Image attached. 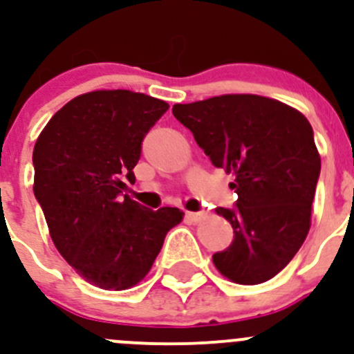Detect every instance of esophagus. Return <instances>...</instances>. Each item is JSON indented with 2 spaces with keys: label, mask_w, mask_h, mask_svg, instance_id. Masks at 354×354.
Masks as SVG:
<instances>
[{
  "label": "esophagus",
  "mask_w": 354,
  "mask_h": 354,
  "mask_svg": "<svg viewBox=\"0 0 354 354\" xmlns=\"http://www.w3.org/2000/svg\"><path fill=\"white\" fill-rule=\"evenodd\" d=\"M185 218H187L189 222H192V223H199V222H203V220L206 218V213H205V212L187 213V215H185Z\"/></svg>",
  "instance_id": "1"
}]
</instances>
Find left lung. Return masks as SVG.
<instances>
[{
  "mask_svg": "<svg viewBox=\"0 0 354 354\" xmlns=\"http://www.w3.org/2000/svg\"><path fill=\"white\" fill-rule=\"evenodd\" d=\"M172 113L213 165L236 178V209L216 208L232 225L234 241L213 254V265L236 284L270 281L295 258L311 225L320 155L310 122L258 94L174 104Z\"/></svg>",
  "mask_w": 354,
  "mask_h": 354,
  "instance_id": "1",
  "label": "left lung"
}]
</instances>
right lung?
Here are the masks:
<instances>
[{"label": "right lung", "instance_id": "add662e5", "mask_svg": "<svg viewBox=\"0 0 354 354\" xmlns=\"http://www.w3.org/2000/svg\"><path fill=\"white\" fill-rule=\"evenodd\" d=\"M169 103L127 89L80 94L59 108L34 146V194L66 263L104 291L134 288L151 270L178 208L122 196L146 132Z\"/></svg>", "mask_w": 354, "mask_h": 354}]
</instances>
